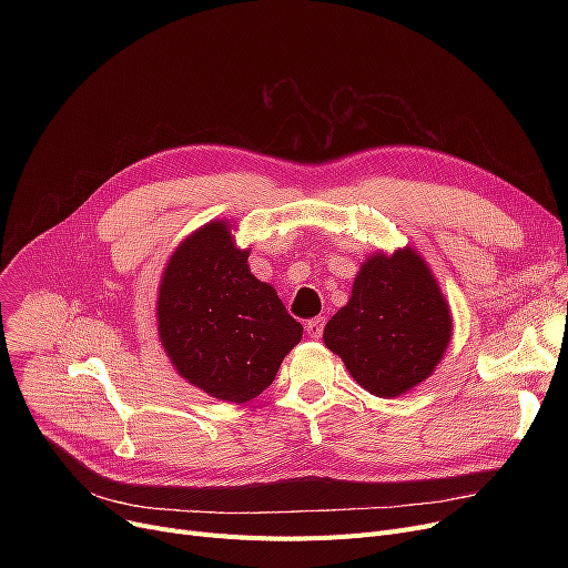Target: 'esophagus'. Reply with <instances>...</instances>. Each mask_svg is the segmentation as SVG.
<instances>
[{
	"instance_id": "1",
	"label": "esophagus",
	"mask_w": 568,
	"mask_h": 568,
	"mask_svg": "<svg viewBox=\"0 0 568 568\" xmlns=\"http://www.w3.org/2000/svg\"><path fill=\"white\" fill-rule=\"evenodd\" d=\"M306 332L311 338H322V332H324V320L322 317H313L306 322Z\"/></svg>"
}]
</instances>
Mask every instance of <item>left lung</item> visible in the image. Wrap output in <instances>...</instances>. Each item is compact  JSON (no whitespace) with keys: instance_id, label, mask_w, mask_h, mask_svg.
I'll return each mask as SVG.
<instances>
[{"instance_id":"obj_1","label":"left lung","mask_w":568,"mask_h":568,"mask_svg":"<svg viewBox=\"0 0 568 568\" xmlns=\"http://www.w3.org/2000/svg\"><path fill=\"white\" fill-rule=\"evenodd\" d=\"M452 311L414 248L371 255L349 302L324 326V345L379 398H396L428 379L452 341Z\"/></svg>"}]
</instances>
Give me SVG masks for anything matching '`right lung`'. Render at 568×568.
Instances as JSON below:
<instances>
[{"instance_id":"1","label":"right lung","mask_w":568,"mask_h":568,"mask_svg":"<svg viewBox=\"0 0 568 568\" xmlns=\"http://www.w3.org/2000/svg\"><path fill=\"white\" fill-rule=\"evenodd\" d=\"M230 223L212 221L176 246L161 278L156 317L168 359L186 382L246 403L274 382L304 326L257 281Z\"/></svg>"}]
</instances>
